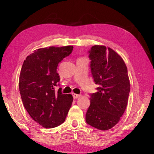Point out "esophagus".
I'll return each mask as SVG.
<instances>
[{
  "mask_svg": "<svg viewBox=\"0 0 154 154\" xmlns=\"http://www.w3.org/2000/svg\"><path fill=\"white\" fill-rule=\"evenodd\" d=\"M72 92L73 94V95L75 96H77L80 94V92H79V91L77 90V89H76V88H72Z\"/></svg>",
  "mask_w": 154,
  "mask_h": 154,
  "instance_id": "obj_1",
  "label": "esophagus"
}]
</instances>
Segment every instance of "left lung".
I'll use <instances>...</instances> for the list:
<instances>
[{"label":"left lung","mask_w":154,"mask_h":154,"mask_svg":"<svg viewBox=\"0 0 154 154\" xmlns=\"http://www.w3.org/2000/svg\"><path fill=\"white\" fill-rule=\"evenodd\" d=\"M73 47H49L36 49L23 63L19 89L25 109L34 121L45 128L64 123L72 96L56 89L60 81L57 72L59 62L71 53Z\"/></svg>","instance_id":"1"}]
</instances>
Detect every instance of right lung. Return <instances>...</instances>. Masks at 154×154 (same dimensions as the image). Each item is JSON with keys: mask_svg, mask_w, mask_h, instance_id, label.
Returning <instances> with one entry per match:
<instances>
[{"mask_svg": "<svg viewBox=\"0 0 154 154\" xmlns=\"http://www.w3.org/2000/svg\"><path fill=\"white\" fill-rule=\"evenodd\" d=\"M90 58L97 88L90 95L85 120L96 128L107 130L118 123L126 109L130 90L127 67L116 51L105 46L92 47Z\"/></svg>", "mask_w": 154, "mask_h": 154, "instance_id": "obj_1", "label": "right lung"}]
</instances>
